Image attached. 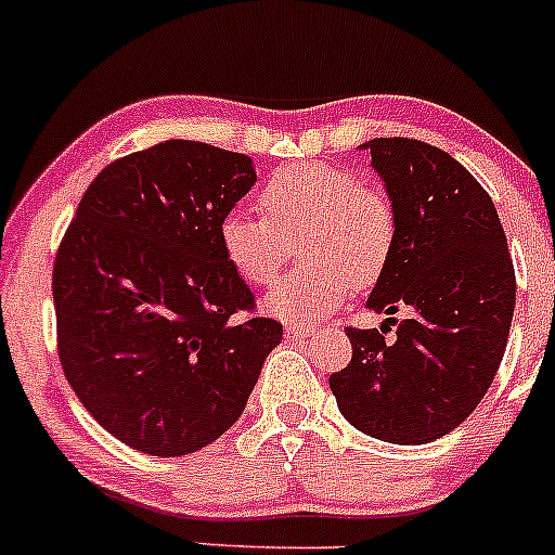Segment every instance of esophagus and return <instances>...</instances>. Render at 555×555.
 Segmentation results:
<instances>
[{"instance_id":"esophagus-1","label":"esophagus","mask_w":555,"mask_h":555,"mask_svg":"<svg viewBox=\"0 0 555 555\" xmlns=\"http://www.w3.org/2000/svg\"><path fill=\"white\" fill-rule=\"evenodd\" d=\"M314 333H318V327H314V325H304V323H296V325L285 327V336H288V338H307V336H314Z\"/></svg>"}]
</instances>
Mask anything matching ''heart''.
I'll return each mask as SVG.
<instances>
[{
	"label": "heart",
	"instance_id": "obj_1",
	"mask_svg": "<svg viewBox=\"0 0 555 555\" xmlns=\"http://www.w3.org/2000/svg\"><path fill=\"white\" fill-rule=\"evenodd\" d=\"M259 206L261 214L230 211L219 224V246L243 283L264 285L301 235L299 256L307 264L264 296L267 312L285 323H312L341 307L351 283L371 288L395 254V204L349 169L318 160L283 166L261 188Z\"/></svg>",
	"mask_w": 555,
	"mask_h": 555
}]
</instances>
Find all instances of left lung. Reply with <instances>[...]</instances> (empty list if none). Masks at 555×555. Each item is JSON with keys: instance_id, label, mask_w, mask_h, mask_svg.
<instances>
[{"instance_id": "obj_1", "label": "left lung", "mask_w": 555, "mask_h": 555, "mask_svg": "<svg viewBox=\"0 0 555 555\" xmlns=\"http://www.w3.org/2000/svg\"><path fill=\"white\" fill-rule=\"evenodd\" d=\"M397 211V246L367 309L384 325L347 327L351 362L331 391L351 426L391 444H426L461 426L490 389L508 344L516 275L487 190L439 147L365 142ZM408 308L411 318H390ZM386 324L398 326L386 343Z\"/></svg>"}]
</instances>
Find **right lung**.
Wrapping results in <instances>:
<instances>
[{
    "label": "right lung",
    "instance_id": "1",
    "mask_svg": "<svg viewBox=\"0 0 555 555\" xmlns=\"http://www.w3.org/2000/svg\"><path fill=\"white\" fill-rule=\"evenodd\" d=\"M243 153L166 140L105 166L52 270L57 354L70 389L118 442L180 457L241 418L283 325L219 246L254 188Z\"/></svg>",
    "mask_w": 555,
    "mask_h": 555
}]
</instances>
